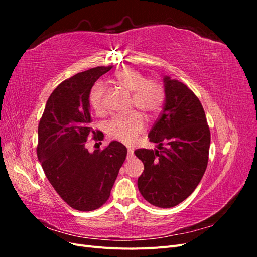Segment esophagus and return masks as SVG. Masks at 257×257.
<instances>
[{"label": "esophagus", "instance_id": "obj_1", "mask_svg": "<svg viewBox=\"0 0 257 257\" xmlns=\"http://www.w3.org/2000/svg\"><path fill=\"white\" fill-rule=\"evenodd\" d=\"M134 155V149L133 148H127V157L132 158Z\"/></svg>", "mask_w": 257, "mask_h": 257}]
</instances>
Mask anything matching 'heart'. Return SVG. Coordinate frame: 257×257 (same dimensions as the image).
Masks as SVG:
<instances>
[{"mask_svg":"<svg viewBox=\"0 0 257 257\" xmlns=\"http://www.w3.org/2000/svg\"><path fill=\"white\" fill-rule=\"evenodd\" d=\"M113 79L120 87L132 92V105L147 115L157 113L164 99L162 85L153 79H145L142 73L132 68H122L115 72ZM104 85L98 82L93 85L89 95V102L93 110L102 113L104 106ZM145 128V120L142 114L132 112L127 115L114 116L107 125V134L121 143L133 144L137 136Z\"/></svg>","mask_w":257,"mask_h":257,"instance_id":"obj_1","label":"heart"}]
</instances>
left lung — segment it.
Listing matches in <instances>:
<instances>
[{"instance_id": "8db88e82", "label": "left lung", "mask_w": 257, "mask_h": 257, "mask_svg": "<svg viewBox=\"0 0 257 257\" xmlns=\"http://www.w3.org/2000/svg\"><path fill=\"white\" fill-rule=\"evenodd\" d=\"M162 76L164 108L148 135L158 146L135 151L145 165L137 184L148 203L172 208L191 195L206 172L210 131L197 96L184 83Z\"/></svg>"}]
</instances>
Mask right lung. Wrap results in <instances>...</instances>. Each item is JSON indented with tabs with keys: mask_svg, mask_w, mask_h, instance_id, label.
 <instances>
[{
	"mask_svg": "<svg viewBox=\"0 0 257 257\" xmlns=\"http://www.w3.org/2000/svg\"><path fill=\"white\" fill-rule=\"evenodd\" d=\"M112 65L78 73L60 83L46 103L38 124L37 157L53 189L65 203L79 211H92L110 196L126 147L111 142L104 150L89 152L87 138L96 135L91 127L89 95L100 76Z\"/></svg>",
	"mask_w": 257,
	"mask_h": 257,
	"instance_id": "1",
	"label": "right lung"
}]
</instances>
